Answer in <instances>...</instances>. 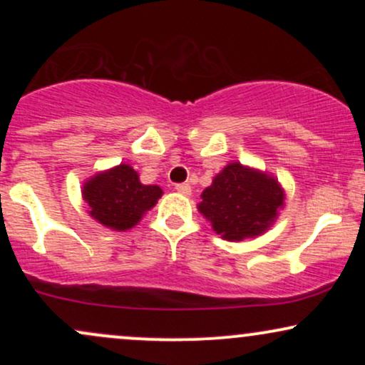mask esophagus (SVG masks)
Masks as SVG:
<instances>
[{
	"instance_id": "1",
	"label": "esophagus",
	"mask_w": 365,
	"mask_h": 365,
	"mask_svg": "<svg viewBox=\"0 0 365 365\" xmlns=\"http://www.w3.org/2000/svg\"><path fill=\"white\" fill-rule=\"evenodd\" d=\"M175 188H177V192H180L182 195H190L192 194V187L188 185V183H178V185Z\"/></svg>"
}]
</instances>
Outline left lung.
I'll use <instances>...</instances> for the list:
<instances>
[{"instance_id": "obj_1", "label": "left lung", "mask_w": 365, "mask_h": 365, "mask_svg": "<svg viewBox=\"0 0 365 365\" xmlns=\"http://www.w3.org/2000/svg\"><path fill=\"white\" fill-rule=\"evenodd\" d=\"M197 209L223 240L242 242L266 233L284 206V190L267 171L228 163L200 194Z\"/></svg>"}]
</instances>
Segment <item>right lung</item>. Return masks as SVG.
<instances>
[{
	"label": "right lung",
	"instance_id": "1",
	"mask_svg": "<svg viewBox=\"0 0 365 365\" xmlns=\"http://www.w3.org/2000/svg\"><path fill=\"white\" fill-rule=\"evenodd\" d=\"M161 195V187L144 185L139 173L127 163L99 171L82 187L89 216L115 232L133 228Z\"/></svg>",
	"mask_w": 365,
	"mask_h": 365
}]
</instances>
